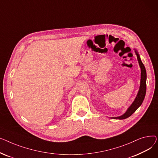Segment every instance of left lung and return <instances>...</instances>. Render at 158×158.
Wrapping results in <instances>:
<instances>
[{
	"instance_id": "left-lung-1",
	"label": "left lung",
	"mask_w": 158,
	"mask_h": 158,
	"mask_svg": "<svg viewBox=\"0 0 158 158\" xmlns=\"http://www.w3.org/2000/svg\"><path fill=\"white\" fill-rule=\"evenodd\" d=\"M135 52L137 55V59L138 61L139 65V67L141 69V79H140V86L138 90V92L137 94V95L132 102L131 105L128 107L127 111L124 113L122 115L119 116V117H110L111 119H117V120H123L126 119L130 116H131L133 114L136 110L138 108V107L142 105L145 97L146 94V80H147V73L146 70L145 68V66L143 64L142 60L140 59L139 55L137 51V50L135 49Z\"/></svg>"
}]
</instances>
